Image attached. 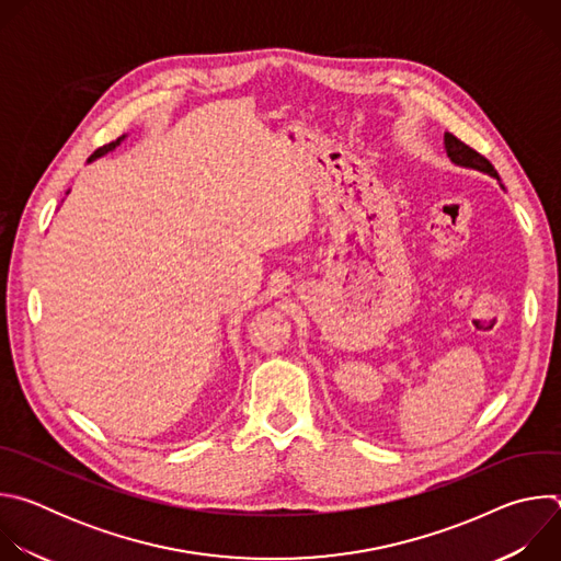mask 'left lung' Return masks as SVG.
<instances>
[{"label": "left lung", "mask_w": 561, "mask_h": 561, "mask_svg": "<svg viewBox=\"0 0 561 561\" xmlns=\"http://www.w3.org/2000/svg\"><path fill=\"white\" fill-rule=\"evenodd\" d=\"M444 144H446V154L453 159V162L457 167H466V169H474V171H482V173H489L491 178H497V171L495 167L489 162V159L484 154H479L474 148H470L468 144H463L461 139H457L455 135L446 133L444 135Z\"/></svg>", "instance_id": "1"}]
</instances>
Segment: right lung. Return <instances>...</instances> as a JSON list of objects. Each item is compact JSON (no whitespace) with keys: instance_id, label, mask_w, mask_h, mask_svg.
Instances as JSON below:
<instances>
[{"instance_id":"obj_1","label":"right lung","mask_w":561,"mask_h":561,"mask_svg":"<svg viewBox=\"0 0 561 561\" xmlns=\"http://www.w3.org/2000/svg\"><path fill=\"white\" fill-rule=\"evenodd\" d=\"M124 139V135L122 137H117L115 141H111V144H106V146H102V148H98L93 154H91V159H89V162H93V159H98V157H102V154H106V152H111L115 146H119V141Z\"/></svg>"}]
</instances>
